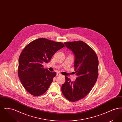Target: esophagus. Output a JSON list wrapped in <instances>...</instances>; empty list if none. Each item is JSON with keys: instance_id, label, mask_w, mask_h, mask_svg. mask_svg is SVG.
Listing matches in <instances>:
<instances>
[{"instance_id": "esophagus-1", "label": "esophagus", "mask_w": 122, "mask_h": 122, "mask_svg": "<svg viewBox=\"0 0 122 122\" xmlns=\"http://www.w3.org/2000/svg\"><path fill=\"white\" fill-rule=\"evenodd\" d=\"M57 76H61V74H60V73H57Z\"/></svg>"}]
</instances>
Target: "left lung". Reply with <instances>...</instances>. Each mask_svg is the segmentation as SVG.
Here are the masks:
<instances>
[{"label": "left lung", "instance_id": "8db88e82", "mask_svg": "<svg viewBox=\"0 0 122 122\" xmlns=\"http://www.w3.org/2000/svg\"><path fill=\"white\" fill-rule=\"evenodd\" d=\"M64 44L75 55L74 65L77 77L73 82L65 76L61 91L66 98L75 102L86 97L93 88L98 76V59L93 49L83 41Z\"/></svg>", "mask_w": 122, "mask_h": 122}]
</instances>
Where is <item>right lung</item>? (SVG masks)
I'll use <instances>...</instances> for the list:
<instances>
[{"label": "right lung", "mask_w": 122, "mask_h": 122, "mask_svg": "<svg viewBox=\"0 0 122 122\" xmlns=\"http://www.w3.org/2000/svg\"><path fill=\"white\" fill-rule=\"evenodd\" d=\"M64 47L62 42L40 38L24 48L19 58L18 74L29 93L39 96L46 92L56 73L44 69L42 64L50 62L55 53Z\"/></svg>", "instance_id": "1"}]
</instances>
